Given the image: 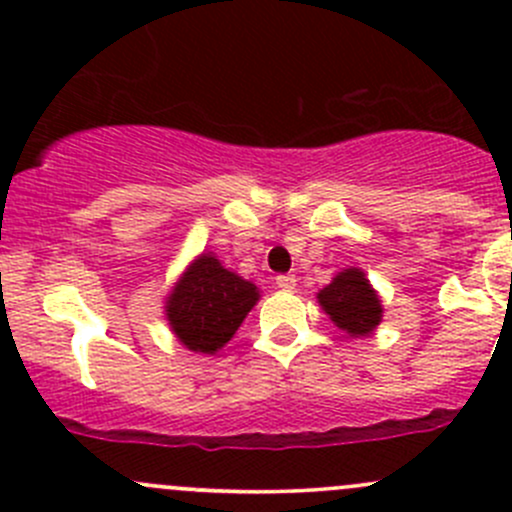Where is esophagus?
<instances>
[{
	"mask_svg": "<svg viewBox=\"0 0 512 512\" xmlns=\"http://www.w3.org/2000/svg\"><path fill=\"white\" fill-rule=\"evenodd\" d=\"M275 285L280 289H287V292H289V289H294V285H297V277H294V275H277Z\"/></svg>",
	"mask_w": 512,
	"mask_h": 512,
	"instance_id": "1",
	"label": "esophagus"
}]
</instances>
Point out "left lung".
Returning a JSON list of instances; mask_svg holds the SVG:
<instances>
[{"label":"left lung","instance_id":"left-lung-1","mask_svg":"<svg viewBox=\"0 0 512 512\" xmlns=\"http://www.w3.org/2000/svg\"><path fill=\"white\" fill-rule=\"evenodd\" d=\"M319 304L349 337H366L381 322V299L359 267L339 272L327 287L319 289Z\"/></svg>","mask_w":512,"mask_h":512}]
</instances>
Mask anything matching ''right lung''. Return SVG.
Wrapping results in <instances>:
<instances>
[{"label": "right lung", "mask_w": 512, "mask_h": 512, "mask_svg": "<svg viewBox=\"0 0 512 512\" xmlns=\"http://www.w3.org/2000/svg\"><path fill=\"white\" fill-rule=\"evenodd\" d=\"M260 299L252 282L225 270L215 255L203 252L188 265L165 299L170 329L190 352L215 354L237 332Z\"/></svg>", "instance_id": "right-lung-1"}]
</instances>
